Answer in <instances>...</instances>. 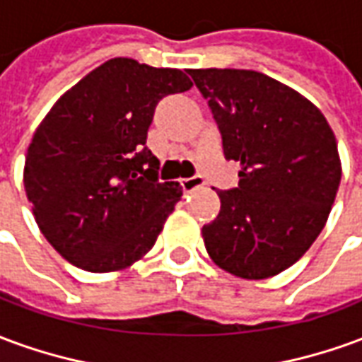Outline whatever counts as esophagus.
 Listing matches in <instances>:
<instances>
[{
	"label": "esophagus",
	"instance_id": "1",
	"mask_svg": "<svg viewBox=\"0 0 362 362\" xmlns=\"http://www.w3.org/2000/svg\"><path fill=\"white\" fill-rule=\"evenodd\" d=\"M180 184H182V189H184L186 194H189V192H194V189L202 188V186L205 184V180L202 178V176H197L196 174V176H189V178H182Z\"/></svg>",
	"mask_w": 362,
	"mask_h": 362
}]
</instances>
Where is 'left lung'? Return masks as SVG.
<instances>
[{"mask_svg":"<svg viewBox=\"0 0 362 362\" xmlns=\"http://www.w3.org/2000/svg\"><path fill=\"white\" fill-rule=\"evenodd\" d=\"M217 122L238 188L217 189L204 225L207 254L243 279H266L300 259L326 225L341 180L334 132L303 95L250 69H192Z\"/></svg>","mask_w":362,"mask_h":362,"instance_id":"8db88e82","label":"left lung"}]
</instances>
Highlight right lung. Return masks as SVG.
I'll use <instances>...</instances> for the list:
<instances>
[{
  "mask_svg": "<svg viewBox=\"0 0 362 362\" xmlns=\"http://www.w3.org/2000/svg\"><path fill=\"white\" fill-rule=\"evenodd\" d=\"M192 87L180 69L114 58L52 106L25 160V189L46 240L93 273L127 267L153 248L180 199L147 147L158 100Z\"/></svg>",
  "mask_w": 362,
  "mask_h": 362,
  "instance_id": "right-lung-1",
  "label": "right lung"
}]
</instances>
